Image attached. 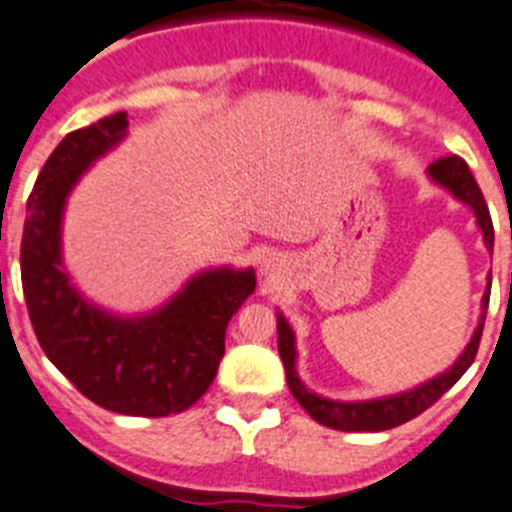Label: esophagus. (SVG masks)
Returning <instances> with one entry per match:
<instances>
[{
  "instance_id": "esophagus-1",
  "label": "esophagus",
  "mask_w": 512,
  "mask_h": 512,
  "mask_svg": "<svg viewBox=\"0 0 512 512\" xmlns=\"http://www.w3.org/2000/svg\"><path fill=\"white\" fill-rule=\"evenodd\" d=\"M280 273V257L275 255V252H267V255H262L260 260V275H265V278H273V275Z\"/></svg>"
}]
</instances>
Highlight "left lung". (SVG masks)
<instances>
[{"label": "left lung", "instance_id": "1", "mask_svg": "<svg viewBox=\"0 0 512 512\" xmlns=\"http://www.w3.org/2000/svg\"><path fill=\"white\" fill-rule=\"evenodd\" d=\"M426 176L434 186L444 188L451 199L459 201V204H464L472 211L474 224H477V229L482 232L485 250L492 255V247H495V229H492L490 211H487L485 199H482L480 186H477V181H474L472 173H469L467 163H464L462 158H457V155L441 158L436 160L434 165H428ZM487 303H490V275H487V288L480 303V319H477V326H474L472 336H469V342L467 347L462 349V354H459L444 372L428 377L426 382H418L416 388L367 400H334L326 398V395L313 393L306 382L301 380V375H298L296 331L288 324L283 311H278V352L280 359H283L290 393H293V398L306 408V413L313 421H319L321 426L336 428V431H388V428H395L400 426V423L411 421L418 413L431 408V405H434L436 400H439L441 395L469 370V365L474 362V354H477V347H480L482 329H485Z\"/></svg>", "mask_w": 512, "mask_h": 512}]
</instances>
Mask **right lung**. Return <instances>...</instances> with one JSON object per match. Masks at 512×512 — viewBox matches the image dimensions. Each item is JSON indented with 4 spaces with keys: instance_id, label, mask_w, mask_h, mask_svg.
I'll return each instance as SVG.
<instances>
[{
    "instance_id": "add662e5",
    "label": "right lung",
    "mask_w": 512,
    "mask_h": 512,
    "mask_svg": "<svg viewBox=\"0 0 512 512\" xmlns=\"http://www.w3.org/2000/svg\"><path fill=\"white\" fill-rule=\"evenodd\" d=\"M127 112L55 147L27 199L22 290L40 347L96 405L163 418L191 408L214 382L224 334L255 293V267H206L153 311L117 313L86 298L63 262V216L86 170L127 137Z\"/></svg>"
}]
</instances>
